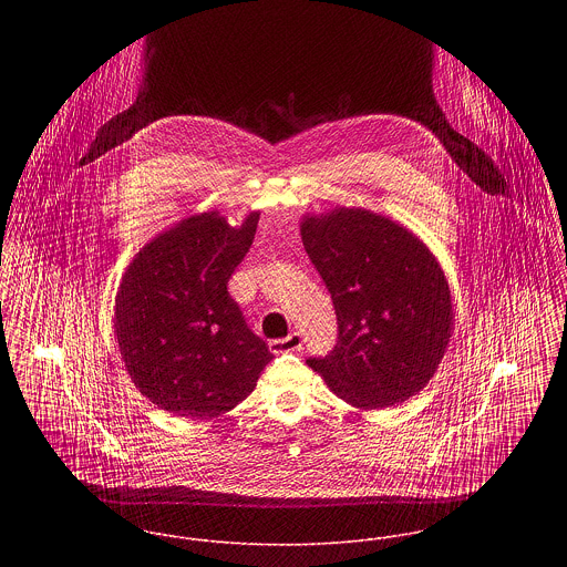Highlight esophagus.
I'll list each match as a JSON object with an SVG mask.
<instances>
[{
	"mask_svg": "<svg viewBox=\"0 0 567 567\" xmlns=\"http://www.w3.org/2000/svg\"><path fill=\"white\" fill-rule=\"evenodd\" d=\"M303 344V338L299 331H292L288 333L286 338H277V340H270V351L272 353H288V351H299Z\"/></svg>",
	"mask_w": 567,
	"mask_h": 567,
	"instance_id": "1",
	"label": "esophagus"
}]
</instances>
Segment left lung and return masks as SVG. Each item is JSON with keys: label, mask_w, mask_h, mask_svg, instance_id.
<instances>
[{"label": "left lung", "mask_w": 567, "mask_h": 567, "mask_svg": "<svg viewBox=\"0 0 567 567\" xmlns=\"http://www.w3.org/2000/svg\"><path fill=\"white\" fill-rule=\"evenodd\" d=\"M301 236L338 321L336 347L306 362L340 400L364 410L416 395L439 369L454 319L434 255L367 209L306 218Z\"/></svg>", "instance_id": "1"}]
</instances>
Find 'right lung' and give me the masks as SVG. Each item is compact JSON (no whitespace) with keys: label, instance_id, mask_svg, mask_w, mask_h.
Wrapping results in <instances>:
<instances>
[{"label":"right lung","instance_id":"add662e5","mask_svg":"<svg viewBox=\"0 0 567 567\" xmlns=\"http://www.w3.org/2000/svg\"><path fill=\"white\" fill-rule=\"evenodd\" d=\"M257 220L252 212L234 229L216 212L185 218L146 244L122 277L120 353L142 395L176 416L212 419L236 408L272 360L227 290Z\"/></svg>","mask_w":567,"mask_h":567}]
</instances>
